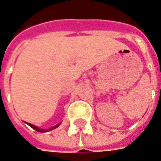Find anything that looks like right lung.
<instances>
[{
	"label": "right lung",
	"instance_id": "right-lung-1",
	"mask_svg": "<svg viewBox=\"0 0 161 161\" xmlns=\"http://www.w3.org/2000/svg\"><path fill=\"white\" fill-rule=\"evenodd\" d=\"M27 124V125H29L31 128H33V129H35L36 131L38 132H41V133H46V132H48V131H51V130H53V129H54V128H58V126L60 125V123H58V124H57V125L53 126V127H52V128H48V129H41V128H38L37 126L35 125H33V124H31V123H26Z\"/></svg>",
	"mask_w": 161,
	"mask_h": 161
}]
</instances>
